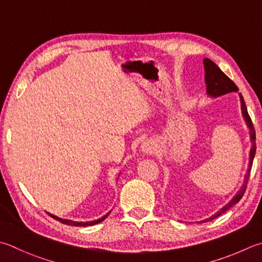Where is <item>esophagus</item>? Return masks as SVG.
<instances>
[{"mask_svg":"<svg viewBox=\"0 0 262 262\" xmlns=\"http://www.w3.org/2000/svg\"><path fill=\"white\" fill-rule=\"evenodd\" d=\"M152 150H154V147H152V146H150L149 144H144L143 146H142V151H144V152H146V154H147V152H152Z\"/></svg>","mask_w":262,"mask_h":262,"instance_id":"esophagus-1","label":"esophagus"}]
</instances>
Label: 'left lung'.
I'll return each instance as SVG.
<instances>
[{
  "mask_svg": "<svg viewBox=\"0 0 262 262\" xmlns=\"http://www.w3.org/2000/svg\"><path fill=\"white\" fill-rule=\"evenodd\" d=\"M204 69H205V82H206V92L212 97H219L221 95H225L228 93H232V92H238V88L237 85L232 82V80H230L227 75L222 72V71L219 69V66L212 61L211 59L205 58L204 59ZM239 98H241V107H242V113H243L244 120L246 121L247 127L250 128V137L252 141V147L250 151V161H249V168H247V173L245 175L244 179V183L242 185V188L238 192H237L236 196L231 199V201L227 204L226 206H223L220 211L216 212L213 216L206 219V220H203L202 222H207L211 221L213 219H215L217 216H220L222 213H225L226 211L229 210L231 206H234L235 204L238 203L243 194L245 192V190L247 188V181H249L250 178V173H251V168H252V164H253V159H254V155H255V130L253 127V123H252L251 118L247 113V108L245 105L244 98L242 96V94H239Z\"/></svg>",
  "mask_w": 262,
  "mask_h": 262,
  "instance_id": "1",
  "label": "left lung"
}]
</instances>
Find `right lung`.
Here are the masks:
<instances>
[{
  "label": "right lung",
  "mask_w": 262,
  "mask_h": 262,
  "mask_svg": "<svg viewBox=\"0 0 262 262\" xmlns=\"http://www.w3.org/2000/svg\"><path fill=\"white\" fill-rule=\"evenodd\" d=\"M108 214H110V212H108L107 214H105V215L102 216L101 219H98V220H95V221H88V222H78V221H72V220H68V219H60L58 216L56 215H52V214H50L51 217H54L55 220L59 221L61 223H64V225H68V226H74V227H87V226H93V225H97V223L102 222L103 220H105V219L107 217Z\"/></svg>",
  "instance_id": "obj_1"
}]
</instances>
